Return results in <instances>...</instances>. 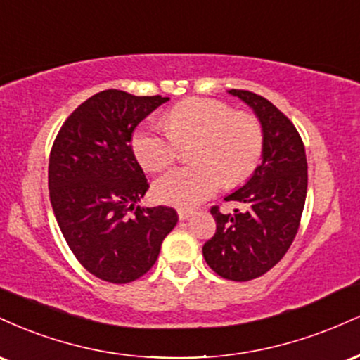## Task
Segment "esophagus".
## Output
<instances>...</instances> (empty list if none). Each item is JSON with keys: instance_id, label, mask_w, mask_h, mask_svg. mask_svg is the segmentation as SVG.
I'll return each mask as SVG.
<instances>
[{"instance_id": "1", "label": "esophagus", "mask_w": 360, "mask_h": 360, "mask_svg": "<svg viewBox=\"0 0 360 360\" xmlns=\"http://www.w3.org/2000/svg\"><path fill=\"white\" fill-rule=\"evenodd\" d=\"M193 210H186V208H179L177 210V214H179V220H188L189 217H193Z\"/></svg>"}]
</instances>
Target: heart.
Here are the masks:
<instances>
[{"label": "heart", "mask_w": 360, "mask_h": 360, "mask_svg": "<svg viewBox=\"0 0 360 360\" xmlns=\"http://www.w3.org/2000/svg\"><path fill=\"white\" fill-rule=\"evenodd\" d=\"M166 131L152 125L135 130L131 150L146 171L159 172L176 160L179 146L194 140L191 159L196 164L172 169L155 181L154 196L166 205H200L223 181L235 186L257 166L264 134L254 115L235 111L220 100L189 98L177 103L164 118Z\"/></svg>", "instance_id": "1"}]
</instances>
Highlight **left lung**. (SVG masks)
<instances>
[{
    "label": "left lung",
    "instance_id": "1",
    "mask_svg": "<svg viewBox=\"0 0 360 360\" xmlns=\"http://www.w3.org/2000/svg\"><path fill=\"white\" fill-rule=\"evenodd\" d=\"M229 94L250 106L262 127V162L242 188L225 196L240 210L212 208L217 232L203 245V257L221 278L250 281L272 269L295 240L307 200L308 164L298 130L271 101L250 91L229 89Z\"/></svg>",
    "mask_w": 360,
    "mask_h": 360
}]
</instances>
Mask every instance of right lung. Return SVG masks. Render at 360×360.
<instances>
[{
	"mask_svg": "<svg viewBox=\"0 0 360 360\" xmlns=\"http://www.w3.org/2000/svg\"><path fill=\"white\" fill-rule=\"evenodd\" d=\"M169 101L106 89L72 111L53 142L49 191L69 249L91 274L113 284L155 264L176 210L140 206L148 183L131 150L134 130Z\"/></svg>",
	"mask_w": 360,
	"mask_h": 360,
	"instance_id": "add662e5",
	"label": "right lung"
}]
</instances>
